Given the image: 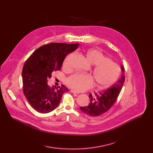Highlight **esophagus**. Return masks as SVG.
Returning a JSON list of instances; mask_svg holds the SVG:
<instances>
[{
    "label": "esophagus",
    "instance_id": "1",
    "mask_svg": "<svg viewBox=\"0 0 153 153\" xmlns=\"http://www.w3.org/2000/svg\"><path fill=\"white\" fill-rule=\"evenodd\" d=\"M71 92L72 93H73V94H79L78 92H76V91H74V90H71Z\"/></svg>",
    "mask_w": 153,
    "mask_h": 153
}]
</instances>
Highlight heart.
I'll use <instances>...</instances> for the list:
<instances>
[{"mask_svg": "<svg viewBox=\"0 0 153 153\" xmlns=\"http://www.w3.org/2000/svg\"><path fill=\"white\" fill-rule=\"evenodd\" d=\"M67 57L63 63V67L68 68L70 57ZM86 56L93 65H96L93 73L97 85L101 88H106L116 82L120 75L119 65L110 60L97 49H91L86 53ZM67 83L77 91H84L94 86L93 77L89 74L77 73L69 76Z\"/></svg>", "mask_w": 153, "mask_h": 153, "instance_id": "obj_1", "label": "heart"}]
</instances>
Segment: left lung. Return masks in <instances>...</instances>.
I'll return each mask as SVG.
<instances>
[{
	"label": "left lung",
	"instance_id": "8db88e82",
	"mask_svg": "<svg viewBox=\"0 0 153 153\" xmlns=\"http://www.w3.org/2000/svg\"><path fill=\"white\" fill-rule=\"evenodd\" d=\"M122 74L120 79L112 87L99 93H94L89 95L90 103L86 106H81L80 109L86 114L97 117L108 111L114 105L122 90L125 82L124 68L122 66Z\"/></svg>",
	"mask_w": 153,
	"mask_h": 153
}]
</instances>
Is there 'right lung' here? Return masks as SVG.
<instances>
[{"mask_svg":"<svg viewBox=\"0 0 153 153\" xmlns=\"http://www.w3.org/2000/svg\"><path fill=\"white\" fill-rule=\"evenodd\" d=\"M78 43H50L39 47L26 60L22 69L23 92L31 106L40 113H48L58 106L62 94L69 91L62 85L57 88L47 84L54 71H59L68 54Z\"/></svg>","mask_w":153,"mask_h":153,"instance_id":"right-lung-1","label":"right lung"}]
</instances>
